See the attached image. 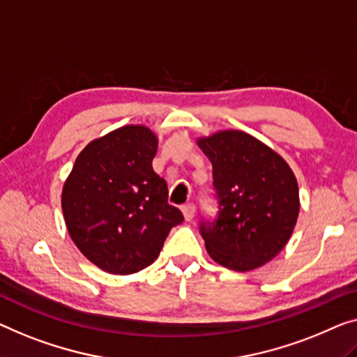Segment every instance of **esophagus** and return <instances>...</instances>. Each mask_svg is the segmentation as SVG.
<instances>
[{"label":"esophagus","mask_w":357,"mask_h":357,"mask_svg":"<svg viewBox=\"0 0 357 357\" xmlns=\"http://www.w3.org/2000/svg\"><path fill=\"white\" fill-rule=\"evenodd\" d=\"M183 215L185 218V221H192V218L195 216V205L194 204H185L183 205Z\"/></svg>","instance_id":"esophagus-1"}]
</instances>
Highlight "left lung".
Instances as JSON below:
<instances>
[{"instance_id": "8db88e82", "label": "left lung", "mask_w": 357, "mask_h": 357, "mask_svg": "<svg viewBox=\"0 0 357 357\" xmlns=\"http://www.w3.org/2000/svg\"><path fill=\"white\" fill-rule=\"evenodd\" d=\"M197 144L213 167L218 218L200 222L213 261L237 273L278 257L295 229L300 194L284 158L243 131H218Z\"/></svg>"}]
</instances>
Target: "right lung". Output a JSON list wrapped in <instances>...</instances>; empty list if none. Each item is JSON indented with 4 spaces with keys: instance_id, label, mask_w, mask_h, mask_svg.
Wrapping results in <instances>:
<instances>
[{
    "instance_id": "add662e5",
    "label": "right lung",
    "mask_w": 357,
    "mask_h": 357,
    "mask_svg": "<svg viewBox=\"0 0 357 357\" xmlns=\"http://www.w3.org/2000/svg\"><path fill=\"white\" fill-rule=\"evenodd\" d=\"M158 139L126 125L79 152L62 189L72 241L105 273L128 275L155 261L183 213L168 204L167 181L152 168Z\"/></svg>"
}]
</instances>
